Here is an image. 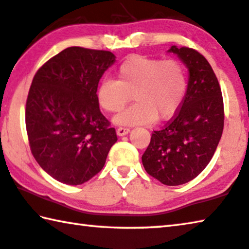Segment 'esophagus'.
I'll return each mask as SVG.
<instances>
[{"instance_id":"esophagus-1","label":"esophagus","mask_w":249,"mask_h":249,"mask_svg":"<svg viewBox=\"0 0 249 249\" xmlns=\"http://www.w3.org/2000/svg\"><path fill=\"white\" fill-rule=\"evenodd\" d=\"M130 132V129L128 128H124V127H119L117 129V135L118 136H124V135H128V133Z\"/></svg>"}]
</instances>
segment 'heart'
Wrapping results in <instances>:
<instances>
[{"label":"heart","instance_id":"b5f03b06","mask_svg":"<svg viewBox=\"0 0 249 249\" xmlns=\"http://www.w3.org/2000/svg\"><path fill=\"white\" fill-rule=\"evenodd\" d=\"M187 72L180 61L133 55L118 70V80L99 85L97 98L106 111L117 113L127 106L131 94L136 103L114 118L124 125L169 120L180 109L187 92Z\"/></svg>","mask_w":249,"mask_h":249}]
</instances>
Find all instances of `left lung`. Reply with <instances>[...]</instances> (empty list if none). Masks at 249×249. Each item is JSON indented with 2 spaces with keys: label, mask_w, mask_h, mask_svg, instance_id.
<instances>
[{
  "label": "left lung",
  "mask_w": 249,
  "mask_h": 249,
  "mask_svg": "<svg viewBox=\"0 0 249 249\" xmlns=\"http://www.w3.org/2000/svg\"><path fill=\"white\" fill-rule=\"evenodd\" d=\"M189 71L188 87L178 112L154 131L142 155L147 173L167 186L196 178L212 160L224 129V101L215 72L196 50L173 45Z\"/></svg>",
  "instance_id": "1"
}]
</instances>
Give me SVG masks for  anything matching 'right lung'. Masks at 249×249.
<instances>
[{
	"label": "right lung",
	"instance_id": "right-lung-1",
	"mask_svg": "<svg viewBox=\"0 0 249 249\" xmlns=\"http://www.w3.org/2000/svg\"><path fill=\"white\" fill-rule=\"evenodd\" d=\"M114 61L110 51L71 47L34 75L25 106L26 132L33 157L55 180L71 186L90 180L117 142L97 98L99 81Z\"/></svg>",
	"mask_w": 249,
	"mask_h": 249
}]
</instances>
